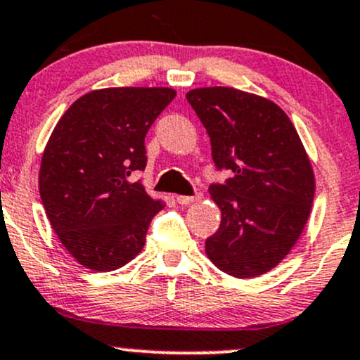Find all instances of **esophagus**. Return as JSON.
<instances>
[{
  "label": "esophagus",
  "mask_w": 360,
  "mask_h": 360,
  "mask_svg": "<svg viewBox=\"0 0 360 360\" xmlns=\"http://www.w3.org/2000/svg\"><path fill=\"white\" fill-rule=\"evenodd\" d=\"M203 196L200 195H195V196H177V203L179 205H191V203H196V201H200Z\"/></svg>",
  "instance_id": "1"
}]
</instances>
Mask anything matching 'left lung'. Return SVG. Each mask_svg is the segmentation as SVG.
<instances>
[{
  "label": "left lung",
  "instance_id": "8db88e82",
  "mask_svg": "<svg viewBox=\"0 0 360 360\" xmlns=\"http://www.w3.org/2000/svg\"><path fill=\"white\" fill-rule=\"evenodd\" d=\"M203 122L219 169L232 171L210 196L222 212L205 243L224 274L252 278L274 268L301 238L313 208L316 179L295 126L270 98L232 86L186 94Z\"/></svg>",
  "mask_w": 360,
  "mask_h": 360
}]
</instances>
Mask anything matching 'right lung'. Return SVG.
Returning <instances> with one entry per match:
<instances>
[{"mask_svg":"<svg viewBox=\"0 0 360 360\" xmlns=\"http://www.w3.org/2000/svg\"><path fill=\"white\" fill-rule=\"evenodd\" d=\"M174 97L169 86L92 90L54 126L39 191L51 227L82 266L112 271L143 250L165 205L129 176L147 165L145 135Z\"/></svg>","mask_w":360,"mask_h":360,"instance_id":"right-lung-1","label":"right lung"}]
</instances>
